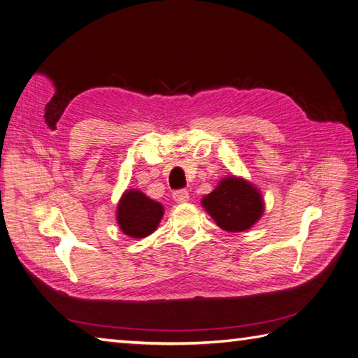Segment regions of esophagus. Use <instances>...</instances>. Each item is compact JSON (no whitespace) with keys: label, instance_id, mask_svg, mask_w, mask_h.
I'll use <instances>...</instances> for the list:
<instances>
[{"label":"esophagus","instance_id":"esophagus-1","mask_svg":"<svg viewBox=\"0 0 358 358\" xmlns=\"http://www.w3.org/2000/svg\"><path fill=\"white\" fill-rule=\"evenodd\" d=\"M173 200L177 201V203H186V201L189 200V192H187L186 189L175 191L173 192Z\"/></svg>","mask_w":358,"mask_h":358}]
</instances>
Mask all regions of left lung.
I'll return each instance as SVG.
<instances>
[{"mask_svg": "<svg viewBox=\"0 0 358 358\" xmlns=\"http://www.w3.org/2000/svg\"><path fill=\"white\" fill-rule=\"evenodd\" d=\"M201 206L217 227L239 233L252 229L264 213V199L255 185L236 175H227L201 199Z\"/></svg>", "mask_w": 358, "mask_h": 358, "instance_id": "8db88e82", "label": "left lung"}]
</instances>
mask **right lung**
Wrapping results in <instances>:
<instances>
[{
  "mask_svg": "<svg viewBox=\"0 0 358 358\" xmlns=\"http://www.w3.org/2000/svg\"><path fill=\"white\" fill-rule=\"evenodd\" d=\"M164 206L139 189H127L117 203L115 219L123 235L142 239L158 229Z\"/></svg>",
  "mask_w": 358,
  "mask_h": 358,
  "instance_id": "add662e5",
  "label": "right lung"
}]
</instances>
